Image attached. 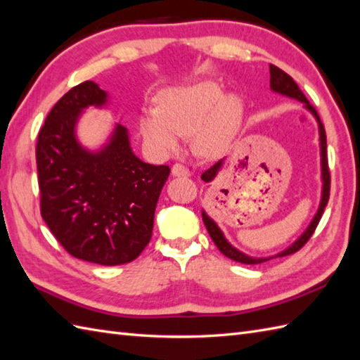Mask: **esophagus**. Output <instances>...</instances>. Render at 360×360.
<instances>
[{
  "mask_svg": "<svg viewBox=\"0 0 360 360\" xmlns=\"http://www.w3.org/2000/svg\"><path fill=\"white\" fill-rule=\"evenodd\" d=\"M171 172H172L174 177H189V175H191V172H189V169L186 168V166H183L180 163H175L172 166Z\"/></svg>",
  "mask_w": 360,
  "mask_h": 360,
  "instance_id": "1",
  "label": "esophagus"
}]
</instances>
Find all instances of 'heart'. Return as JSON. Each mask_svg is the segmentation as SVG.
<instances>
[{
    "label": "heart",
    "mask_w": 360,
    "mask_h": 360,
    "mask_svg": "<svg viewBox=\"0 0 360 360\" xmlns=\"http://www.w3.org/2000/svg\"><path fill=\"white\" fill-rule=\"evenodd\" d=\"M243 117V102L224 96L212 81L163 90L157 110L145 111L140 129L145 140L162 154L177 150L181 137L195 134V150L206 159H217L232 142Z\"/></svg>",
    "instance_id": "obj_1"
}]
</instances>
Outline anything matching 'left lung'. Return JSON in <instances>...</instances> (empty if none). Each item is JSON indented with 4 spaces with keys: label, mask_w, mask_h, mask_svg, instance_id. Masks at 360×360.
Segmentation results:
<instances>
[{
    "label": "left lung",
    "mask_w": 360,
    "mask_h": 360,
    "mask_svg": "<svg viewBox=\"0 0 360 360\" xmlns=\"http://www.w3.org/2000/svg\"><path fill=\"white\" fill-rule=\"evenodd\" d=\"M270 89L274 90L275 93H279L283 96H287V98H292L296 99L304 103V107L309 110L314 117L318 120V125H319V143H321V172H322V194H321V203H319V209L318 212L314 214L311 223L307 227L305 232L297 238L290 248H287L285 250L279 252L278 255L275 257H269V258H253L246 255V253L240 252L238 249H235L232 244L224 238L223 232L220 231V227L217 226V223L210 218L205 210H201V215H203V223L206 226V229L210 235V238L215 243V246L218 248L224 257L231 258L236 262H241V264H259V262H264L269 261L271 258H278V257H287V255H292V253L300 250L304 244L310 240V236L313 235L314 229H316V226L321 220V217L323 214V209H326L327 203H328V198H330V171H328V159H327V136H326V129H323L322 122L318 116L316 110L313 108V105L307 101V98L304 96V93L300 90V86L293 81L292 76H288L285 72H283L281 68H278L276 65H271L270 64ZM224 160L217 162L214 166H210L209 169H206L203 174H201V180L205 181H212L217 174L220 172L221 166H223Z\"/></svg>",
    "instance_id": "left-lung-1"
}]
</instances>
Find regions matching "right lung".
I'll use <instances>...</instances> for the list:
<instances>
[{
  "label": "right lung",
  "mask_w": 360,
  "mask_h": 360,
  "mask_svg": "<svg viewBox=\"0 0 360 360\" xmlns=\"http://www.w3.org/2000/svg\"><path fill=\"white\" fill-rule=\"evenodd\" d=\"M107 102V91L93 81L65 93L39 131L37 165L41 215L60 246L77 259L119 266L136 259L150 243L171 169L140 160L128 129L119 124L98 151L79 143V116Z\"/></svg>",
  "instance_id": "1"
}]
</instances>
